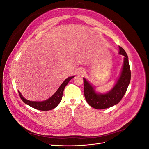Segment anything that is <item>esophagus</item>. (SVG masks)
I'll use <instances>...</instances> for the list:
<instances>
[{
    "label": "esophagus",
    "mask_w": 149,
    "mask_h": 149,
    "mask_svg": "<svg viewBox=\"0 0 149 149\" xmlns=\"http://www.w3.org/2000/svg\"><path fill=\"white\" fill-rule=\"evenodd\" d=\"M84 73V70L83 68H79L78 70V74L80 75H82Z\"/></svg>",
    "instance_id": "34e87169"
}]
</instances>
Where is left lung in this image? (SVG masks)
I'll use <instances>...</instances> for the list:
<instances>
[{"label":"left lung","mask_w":149,"mask_h":149,"mask_svg":"<svg viewBox=\"0 0 149 149\" xmlns=\"http://www.w3.org/2000/svg\"><path fill=\"white\" fill-rule=\"evenodd\" d=\"M119 54L124 56V65L120 77L111 91L106 94H97L92 86L84 78V94L86 100L89 105L96 109H103L118 104L127 91L130 81V69L128 56L124 49L119 47Z\"/></svg>","instance_id":"left-lung-1"}]
</instances>
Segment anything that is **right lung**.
<instances>
[{
  "instance_id": "right-lung-1",
  "label": "right lung",
  "mask_w": 149,
  "mask_h": 149,
  "mask_svg": "<svg viewBox=\"0 0 149 149\" xmlns=\"http://www.w3.org/2000/svg\"><path fill=\"white\" fill-rule=\"evenodd\" d=\"M74 77V76H71V77H69L67 79H66L64 81V82L61 84L60 88L58 89L56 92L50 98H49L48 100L46 101H42V102L29 101L22 96L21 93L19 91V96L21 98V100L24 101V102L27 105L31 106V107L35 108L36 109L40 110V111L52 110L54 109V108H55L58 104H59V103L61 101L63 93V91L65 86L68 84V83H69L70 81Z\"/></svg>"
}]
</instances>
